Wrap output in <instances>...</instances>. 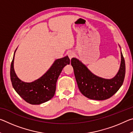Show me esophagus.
<instances>
[{
  "instance_id": "esophagus-1",
  "label": "esophagus",
  "mask_w": 133,
  "mask_h": 133,
  "mask_svg": "<svg viewBox=\"0 0 133 133\" xmlns=\"http://www.w3.org/2000/svg\"><path fill=\"white\" fill-rule=\"evenodd\" d=\"M75 56V53L73 51H70V52L68 53V56L70 59H71V58H73L74 56Z\"/></svg>"
}]
</instances>
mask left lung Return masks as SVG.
<instances>
[{
  "label": "left lung",
  "instance_id": "obj_1",
  "mask_svg": "<svg viewBox=\"0 0 133 133\" xmlns=\"http://www.w3.org/2000/svg\"><path fill=\"white\" fill-rule=\"evenodd\" d=\"M71 64L80 92L91 100H103L110 98L120 88L124 79L125 65L121 51L120 69L116 75L110 79L94 75L76 58H71Z\"/></svg>",
  "mask_w": 133,
  "mask_h": 133
}]
</instances>
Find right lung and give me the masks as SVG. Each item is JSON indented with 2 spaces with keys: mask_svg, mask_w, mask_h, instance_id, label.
Returning a JSON list of instances; mask_svg holds the SVG:
<instances>
[{
  "mask_svg": "<svg viewBox=\"0 0 133 133\" xmlns=\"http://www.w3.org/2000/svg\"><path fill=\"white\" fill-rule=\"evenodd\" d=\"M15 51L10 66V79L16 93L28 103L40 104L50 100L55 94L56 82L63 67L70 64L67 56L56 59L49 70L42 77L32 82L22 81L14 70Z\"/></svg>",
  "mask_w": 133,
  "mask_h": 133,
  "instance_id": "add662e5",
  "label": "right lung"
}]
</instances>
